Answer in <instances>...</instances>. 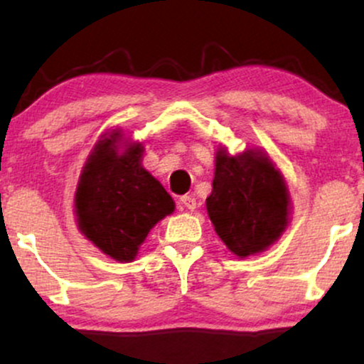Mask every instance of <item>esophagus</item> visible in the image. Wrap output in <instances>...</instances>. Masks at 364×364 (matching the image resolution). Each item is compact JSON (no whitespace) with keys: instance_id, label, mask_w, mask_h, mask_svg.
<instances>
[{"instance_id":"1","label":"esophagus","mask_w":364,"mask_h":364,"mask_svg":"<svg viewBox=\"0 0 364 364\" xmlns=\"http://www.w3.org/2000/svg\"><path fill=\"white\" fill-rule=\"evenodd\" d=\"M179 203H181L186 210H195L196 208V200H195V196H191V195L181 196V198H179Z\"/></svg>"}]
</instances>
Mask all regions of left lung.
I'll list each match as a JSON object with an SVG mask.
<instances>
[{"label": "left lung", "instance_id": "1", "mask_svg": "<svg viewBox=\"0 0 364 364\" xmlns=\"http://www.w3.org/2000/svg\"><path fill=\"white\" fill-rule=\"evenodd\" d=\"M207 214L217 236L237 258L270 248L291 219L286 179L269 154L246 149L231 156L219 145Z\"/></svg>", "mask_w": 364, "mask_h": 364}]
</instances>
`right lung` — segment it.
<instances>
[{"mask_svg": "<svg viewBox=\"0 0 364 364\" xmlns=\"http://www.w3.org/2000/svg\"><path fill=\"white\" fill-rule=\"evenodd\" d=\"M144 144L119 128L101 135L90 150L75 191L78 231L112 260L128 263L174 200L147 169Z\"/></svg>", "mask_w": 364, "mask_h": 364, "instance_id": "obj_1", "label": "right lung"}]
</instances>
